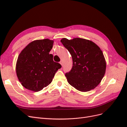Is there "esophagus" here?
<instances>
[{"instance_id":"34e87169","label":"esophagus","mask_w":127,"mask_h":127,"mask_svg":"<svg viewBox=\"0 0 127 127\" xmlns=\"http://www.w3.org/2000/svg\"><path fill=\"white\" fill-rule=\"evenodd\" d=\"M60 64H61V65L62 66H63V61L61 60V61H60Z\"/></svg>"}]
</instances>
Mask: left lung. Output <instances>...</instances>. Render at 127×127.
I'll use <instances>...</instances> for the list:
<instances>
[{
    "mask_svg": "<svg viewBox=\"0 0 127 127\" xmlns=\"http://www.w3.org/2000/svg\"><path fill=\"white\" fill-rule=\"evenodd\" d=\"M61 42L72 59L71 70L65 74L68 83L80 92L93 90L105 75L106 61L103 53L94 42L83 38H63Z\"/></svg>",
    "mask_w": 127,
    "mask_h": 127,
    "instance_id": "obj_1",
    "label": "left lung"
}]
</instances>
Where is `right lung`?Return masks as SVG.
Here are the masks:
<instances>
[{
    "mask_svg": "<svg viewBox=\"0 0 127 127\" xmlns=\"http://www.w3.org/2000/svg\"><path fill=\"white\" fill-rule=\"evenodd\" d=\"M53 40H34L26 45L19 55L16 64V75L26 89L39 92L50 84L61 64L54 62L49 52Z\"/></svg>",
    "mask_w": 127,
    "mask_h": 127,
    "instance_id": "1",
    "label": "right lung"
}]
</instances>
